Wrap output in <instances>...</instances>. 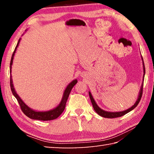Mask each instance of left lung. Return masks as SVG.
<instances>
[{
  "label": "left lung",
  "instance_id": "1",
  "mask_svg": "<svg viewBox=\"0 0 154 154\" xmlns=\"http://www.w3.org/2000/svg\"><path fill=\"white\" fill-rule=\"evenodd\" d=\"M142 57V56H141ZM142 60H143V72H144V75H143V80H144V76H145V65H144V62H143V60L142 58ZM143 83H142L141 88H140V92H139V95L138 96V99L136 101V103H134V105L133 106H132L131 107L128 109L127 110L124 111H119V112H108V111H105L101 109L99 106L97 105V104L96 103L94 99L93 96L92 95V94L89 92V96L91 100V102H92L93 108L94 109V111L97 113L99 116L103 117V118H119V117H122L124 116L125 114H126L128 113V112L131 111L132 109H134L136 106L138 105V104L139 103L140 98L142 97V94H143Z\"/></svg>",
  "mask_w": 154,
  "mask_h": 154
}]
</instances>
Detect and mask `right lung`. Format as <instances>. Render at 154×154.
Listing matches in <instances>:
<instances>
[{
  "label": "right lung",
  "instance_id": "right-lung-1",
  "mask_svg": "<svg viewBox=\"0 0 154 154\" xmlns=\"http://www.w3.org/2000/svg\"><path fill=\"white\" fill-rule=\"evenodd\" d=\"M20 39L21 38H20L19 41H18L17 45L15 48V50L12 54L11 62H10V72H11L13 60H14V57L15 51H16L17 48L18 47V45H19ZM77 83V80L75 79L67 85L66 88L64 90V92L63 94V97H62L60 103L58 106H57L56 108H54V109H51V110H49L48 111H36L35 110H33V109H30V107H28V106L26 105L24 102H23V100L20 98V96L17 95V94L16 93V92H15V90L14 89V84H13L11 74H10V86H11V92L13 93V94H14V96L16 98L18 103L20 104V106L22 112L29 118L32 119H37V120L48 121V120H52V119H55L56 118H58V117L62 114V112L64 111L65 106H66L67 99L69 98V94H70V92H71L72 88L74 87V85L76 84Z\"/></svg>",
  "mask_w": 154,
  "mask_h": 154
}]
</instances>
